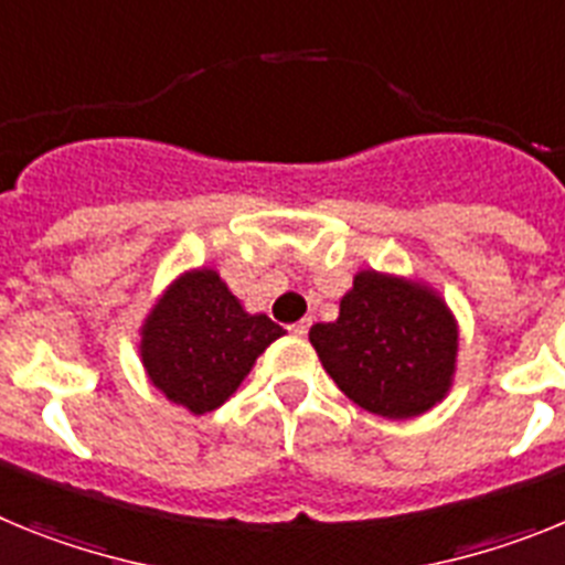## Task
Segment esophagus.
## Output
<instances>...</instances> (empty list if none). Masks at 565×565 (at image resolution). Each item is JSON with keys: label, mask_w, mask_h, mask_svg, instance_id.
Wrapping results in <instances>:
<instances>
[{"label": "esophagus", "mask_w": 565, "mask_h": 565, "mask_svg": "<svg viewBox=\"0 0 565 565\" xmlns=\"http://www.w3.org/2000/svg\"><path fill=\"white\" fill-rule=\"evenodd\" d=\"M289 332H292V335H296V338H303V335H307V332H310V321L292 323V327H289Z\"/></svg>", "instance_id": "esophagus-1"}]
</instances>
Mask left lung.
Returning <instances> with one entry per match:
<instances>
[{"mask_svg": "<svg viewBox=\"0 0 565 565\" xmlns=\"http://www.w3.org/2000/svg\"><path fill=\"white\" fill-rule=\"evenodd\" d=\"M310 343L338 390L381 418H415L449 390L458 330L420 284L358 273L341 316L316 323Z\"/></svg>", "mask_w": 565, "mask_h": 565, "instance_id": "left-lung-1", "label": "left lung"}]
</instances>
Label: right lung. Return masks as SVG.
I'll return each instance as SVG.
<instances>
[{"label": "right lung", "instance_id": "1", "mask_svg": "<svg viewBox=\"0 0 565 565\" xmlns=\"http://www.w3.org/2000/svg\"><path fill=\"white\" fill-rule=\"evenodd\" d=\"M284 335L267 316H247L213 269L181 276L141 332V358L156 386L195 415L238 390L255 358Z\"/></svg>", "mask_w": 565, "mask_h": 565}]
</instances>
